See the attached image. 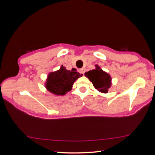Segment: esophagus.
<instances>
[{
    "mask_svg": "<svg viewBox=\"0 0 155 155\" xmlns=\"http://www.w3.org/2000/svg\"><path fill=\"white\" fill-rule=\"evenodd\" d=\"M85 69H84V68H81V69H80L79 70H78V72H79L81 74H84V73H85Z\"/></svg>",
    "mask_w": 155,
    "mask_h": 155,
    "instance_id": "esophagus-1",
    "label": "esophagus"
}]
</instances>
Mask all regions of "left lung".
Segmentation results:
<instances>
[{
    "label": "left lung",
    "mask_w": 155,
    "mask_h": 155,
    "mask_svg": "<svg viewBox=\"0 0 155 155\" xmlns=\"http://www.w3.org/2000/svg\"><path fill=\"white\" fill-rule=\"evenodd\" d=\"M94 70L85 73V76L92 83L94 87L100 92L107 94L111 87L112 78L109 73L102 70L98 65Z\"/></svg>",
    "instance_id": "8db88e82"
}]
</instances>
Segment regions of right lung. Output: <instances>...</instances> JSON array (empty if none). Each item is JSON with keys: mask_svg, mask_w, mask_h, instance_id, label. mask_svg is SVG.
I'll return each instance as SVG.
<instances>
[{"mask_svg": "<svg viewBox=\"0 0 155 155\" xmlns=\"http://www.w3.org/2000/svg\"><path fill=\"white\" fill-rule=\"evenodd\" d=\"M82 75L77 72L75 68L68 70L61 65L59 70L48 73L44 85L46 90L54 95L64 96L72 90L74 83Z\"/></svg>", "mask_w": 155, "mask_h": 155, "instance_id": "right-lung-1", "label": "right lung"}]
</instances>
